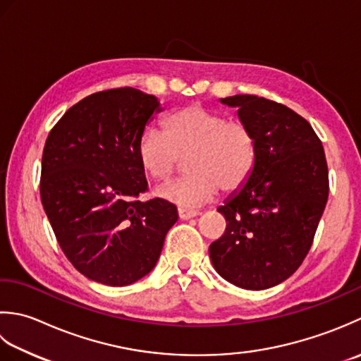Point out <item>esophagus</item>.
I'll return each mask as SVG.
<instances>
[{
	"instance_id": "1",
	"label": "esophagus",
	"mask_w": 361,
	"mask_h": 361,
	"mask_svg": "<svg viewBox=\"0 0 361 361\" xmlns=\"http://www.w3.org/2000/svg\"><path fill=\"white\" fill-rule=\"evenodd\" d=\"M178 213H179L180 219H190V218H195V216L200 215V212H197V210H191V209H185V207H180L178 210Z\"/></svg>"
}]
</instances>
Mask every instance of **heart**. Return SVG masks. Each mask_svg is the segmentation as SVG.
<instances>
[{"label": "heart", "mask_w": 361, "mask_h": 361, "mask_svg": "<svg viewBox=\"0 0 361 361\" xmlns=\"http://www.w3.org/2000/svg\"><path fill=\"white\" fill-rule=\"evenodd\" d=\"M164 130L148 126L138 137L137 157L152 179L165 180L187 156L190 171L157 190L160 197L185 207L212 200L218 188L226 193L245 185L257 161L252 129L240 120L201 104L174 110Z\"/></svg>", "instance_id": "obj_1"}]
</instances>
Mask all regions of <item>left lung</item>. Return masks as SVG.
<instances>
[{"label": "left lung", "mask_w": 361, "mask_h": 361, "mask_svg": "<svg viewBox=\"0 0 361 361\" xmlns=\"http://www.w3.org/2000/svg\"><path fill=\"white\" fill-rule=\"evenodd\" d=\"M252 129L257 161L251 178L218 209L221 238L209 252L216 273L245 290L286 281L310 251L329 197L324 148L302 116L254 94L223 98Z\"/></svg>", "instance_id": "left-lung-1"}]
</instances>
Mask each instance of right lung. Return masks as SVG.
<instances>
[{
	"mask_svg": "<svg viewBox=\"0 0 361 361\" xmlns=\"http://www.w3.org/2000/svg\"><path fill=\"white\" fill-rule=\"evenodd\" d=\"M156 97L132 87L80 99L51 129L42 156L40 197L59 246L80 274L110 285H130L152 271L176 205L148 190L137 157L138 137Z\"/></svg>",
	"mask_w": 361,
	"mask_h": 361,
	"instance_id": "1",
	"label": "right lung"
}]
</instances>
